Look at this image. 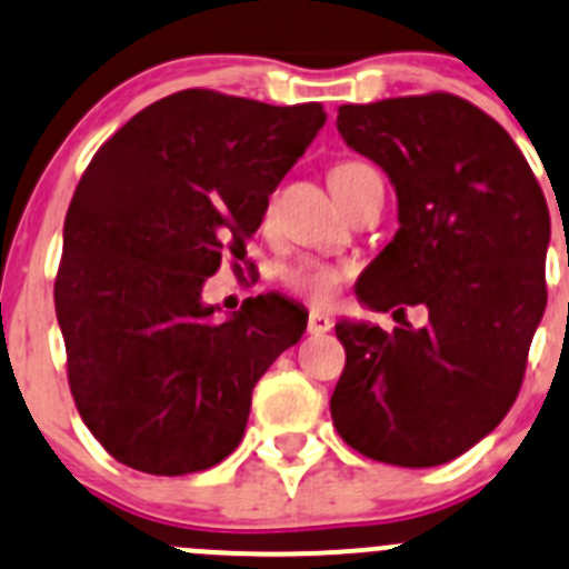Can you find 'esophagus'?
<instances>
[{
	"mask_svg": "<svg viewBox=\"0 0 569 569\" xmlns=\"http://www.w3.org/2000/svg\"><path fill=\"white\" fill-rule=\"evenodd\" d=\"M330 328H333V319H330L328 313H322V311L308 313V333H311V336L328 333Z\"/></svg>",
	"mask_w": 569,
	"mask_h": 569,
	"instance_id": "34e87169",
	"label": "esophagus"
}]
</instances>
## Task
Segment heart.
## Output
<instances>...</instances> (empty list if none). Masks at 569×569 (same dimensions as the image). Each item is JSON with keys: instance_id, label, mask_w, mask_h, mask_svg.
I'll return each instance as SVG.
<instances>
[{"instance_id": "obj_1", "label": "heart", "mask_w": 569, "mask_h": 569, "mask_svg": "<svg viewBox=\"0 0 569 569\" xmlns=\"http://www.w3.org/2000/svg\"><path fill=\"white\" fill-rule=\"evenodd\" d=\"M372 167L361 161H345L339 167L330 169V189L339 191L345 186L356 183V180L372 178ZM280 283L283 289H289L291 295L302 297V300L313 302V306H328L333 302V297L339 295L341 283L347 278V267L330 261H319V258H302V261L289 263V267L280 269Z\"/></svg>"}]
</instances>
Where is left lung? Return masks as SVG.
I'll return each mask as SVG.
<instances>
[{"label": "left lung", "instance_id": "obj_1", "mask_svg": "<svg viewBox=\"0 0 569 569\" xmlns=\"http://www.w3.org/2000/svg\"><path fill=\"white\" fill-rule=\"evenodd\" d=\"M336 127L397 191L400 230L358 300L395 317L425 306L428 322L386 333L341 319L347 363L330 417L367 459L445 465L517 400L548 302V202L509 132L453 93L341 104Z\"/></svg>", "mask_w": 569, "mask_h": 569}]
</instances>
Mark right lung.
I'll return each instance as SVG.
<instances>
[{"instance_id": "add662e5", "label": "right lung", "mask_w": 569, "mask_h": 569, "mask_svg": "<svg viewBox=\"0 0 569 569\" xmlns=\"http://www.w3.org/2000/svg\"><path fill=\"white\" fill-rule=\"evenodd\" d=\"M328 113L189 88L99 147L63 224L54 311L71 397L97 442L150 476H189L244 437L252 389L308 313L258 295L217 322L202 286L244 258L269 194Z\"/></svg>"}]
</instances>
